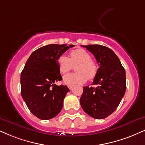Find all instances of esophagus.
Here are the masks:
<instances>
[{
    "label": "esophagus",
    "instance_id": "1",
    "mask_svg": "<svg viewBox=\"0 0 145 145\" xmlns=\"http://www.w3.org/2000/svg\"><path fill=\"white\" fill-rule=\"evenodd\" d=\"M72 85H68V87H69V89H70V90H71V89H72Z\"/></svg>",
    "mask_w": 145,
    "mask_h": 145
}]
</instances>
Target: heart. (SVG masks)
<instances>
[{"label":"heart","instance_id":"1","mask_svg":"<svg viewBox=\"0 0 145 145\" xmlns=\"http://www.w3.org/2000/svg\"><path fill=\"white\" fill-rule=\"evenodd\" d=\"M71 58L62 54L57 60L59 71L62 74L69 72L73 67H75L76 73H71L64 76V83L68 85L84 83L88 78L91 80L95 77L99 70V66L91 60V57L85 50L78 48L70 53Z\"/></svg>","mask_w":145,"mask_h":145}]
</instances>
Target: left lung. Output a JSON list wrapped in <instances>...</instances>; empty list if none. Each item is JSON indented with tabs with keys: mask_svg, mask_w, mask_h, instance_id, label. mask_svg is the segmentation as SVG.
I'll use <instances>...</instances> for the list:
<instances>
[{
	"mask_svg": "<svg viewBox=\"0 0 145 145\" xmlns=\"http://www.w3.org/2000/svg\"><path fill=\"white\" fill-rule=\"evenodd\" d=\"M82 46L93 54L99 68L91 84L97 87H83L80 103L91 117L105 118L117 109L125 94V69L110 48L97 44Z\"/></svg>",
	"mask_w": 145,
	"mask_h": 145,
	"instance_id": "8db88e82",
	"label": "left lung"
}]
</instances>
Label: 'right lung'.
Segmentation results:
<instances>
[{"label":"right lung","mask_w":145,"mask_h":145,"mask_svg":"<svg viewBox=\"0 0 145 145\" xmlns=\"http://www.w3.org/2000/svg\"><path fill=\"white\" fill-rule=\"evenodd\" d=\"M74 45L50 44L30 55L21 74V93L30 112L41 120L58 115L63 106L66 85H56L62 79L57 64L58 57Z\"/></svg>","instance_id":"obj_1"}]
</instances>
